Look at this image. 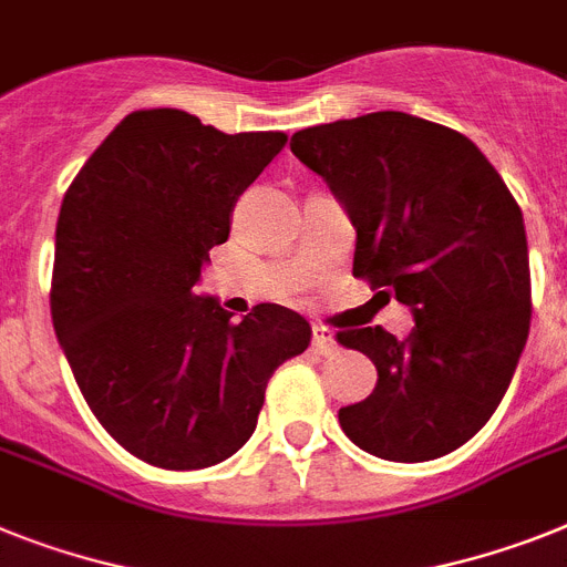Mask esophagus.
<instances>
[{
    "instance_id": "obj_1",
    "label": "esophagus",
    "mask_w": 567,
    "mask_h": 567,
    "mask_svg": "<svg viewBox=\"0 0 567 567\" xmlns=\"http://www.w3.org/2000/svg\"><path fill=\"white\" fill-rule=\"evenodd\" d=\"M311 334V346L317 354H337V340L326 326H313Z\"/></svg>"
}]
</instances>
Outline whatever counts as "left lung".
<instances>
[{"mask_svg": "<svg viewBox=\"0 0 567 567\" xmlns=\"http://www.w3.org/2000/svg\"><path fill=\"white\" fill-rule=\"evenodd\" d=\"M291 152L349 213L354 276L415 317L403 340L380 326L337 334L378 369L374 392L340 409L342 432L403 464L453 453L496 412L530 331L516 198L470 137L406 112L311 126Z\"/></svg>", "mask_w": 567, "mask_h": 567, "instance_id": "1", "label": "left lung"}]
</instances>
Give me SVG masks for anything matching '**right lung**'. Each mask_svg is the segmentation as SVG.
I'll return each mask as SVG.
<instances>
[{
    "mask_svg": "<svg viewBox=\"0 0 567 567\" xmlns=\"http://www.w3.org/2000/svg\"><path fill=\"white\" fill-rule=\"evenodd\" d=\"M282 132L225 135L181 109L126 114L56 218L51 320L85 403L135 458L202 470L254 435L270 374L311 342L297 311L233 322L193 285Z\"/></svg>",
    "mask_w": 567,
    "mask_h": 567,
    "instance_id": "add662e5",
    "label": "right lung"
}]
</instances>
